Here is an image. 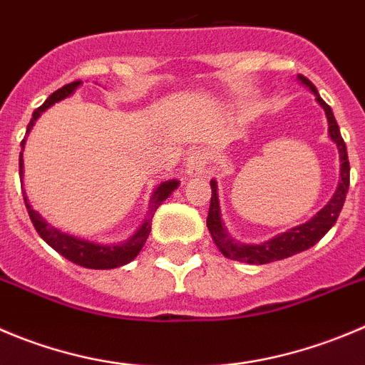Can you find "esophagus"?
<instances>
[{"label": "esophagus", "mask_w": 365, "mask_h": 365, "mask_svg": "<svg viewBox=\"0 0 365 365\" xmlns=\"http://www.w3.org/2000/svg\"><path fill=\"white\" fill-rule=\"evenodd\" d=\"M206 166H207V158L204 152H193L192 155L188 158L186 161V173L190 177H200L204 175L206 172Z\"/></svg>", "instance_id": "1"}]
</instances>
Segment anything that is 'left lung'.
<instances>
[{"instance_id":"8db88e82","label":"left lung","mask_w":365,"mask_h":365,"mask_svg":"<svg viewBox=\"0 0 365 365\" xmlns=\"http://www.w3.org/2000/svg\"><path fill=\"white\" fill-rule=\"evenodd\" d=\"M299 81L304 86L312 89V93L315 95V100L321 103L322 109L326 110V118H328L329 125V138L336 143L339 147V154H341V182H339V188H336L333 199L315 215L312 220H308L307 224H301L297 227L290 229V231L283 232L279 237L272 238L269 242H263L259 245H247L240 244L235 238L229 237L227 229L222 225L220 220V210H218V195H217V182L211 180V200H210V211H207L206 224L210 229L211 237H213L215 244L220 249L222 255L229 259H237V262H245L252 263V265H263V263L277 262V259L289 258V256L297 255V252H303L307 249L314 247L326 232L333 227V224L336 222L339 215H341L342 206H344L346 193L349 188V159H348V150H346V143L341 136V130H339V125H336L335 116L331 113V107L324 102V100L319 96L315 86L308 81L307 76L299 75Z\"/></svg>"}]
</instances>
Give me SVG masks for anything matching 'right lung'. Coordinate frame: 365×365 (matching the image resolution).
<instances>
[{"instance_id":"right-lung-1","label":"right lung","mask_w":365,"mask_h":365,"mask_svg":"<svg viewBox=\"0 0 365 365\" xmlns=\"http://www.w3.org/2000/svg\"><path fill=\"white\" fill-rule=\"evenodd\" d=\"M81 86V81L71 82V84H66L64 88L57 89L55 93H51L50 98L43 103L41 107H37L34 110V116L30 120L29 127H26V133H30V128L34 127L37 118L41 116V113L48 109V107L53 106L55 102H61L66 96L71 95L76 88ZM24 147V140L21 141V148ZM19 175L23 177V152L19 155ZM179 186L177 180H166V182H161L158 186V190L154 192V197H152V207L150 213H148V218L145 220V224L138 229V232H134L133 237L128 238L125 244L120 245H100L93 244V242L82 240V238H75L71 235H66V232H61L58 229L51 227L50 224H46V220L41 218V215L37 211L32 210V206L29 204L26 197H24V204H26V210H29L30 220H32L34 227L39 232V237L50 245L51 249L58 252V255L64 256L69 262L76 263V265L86 267V269H116V267L125 265V263L133 262L138 255H140L141 247L147 242L148 235H150L152 227V217H154L155 210L165 202L170 197V193ZM24 195V193H23Z\"/></svg>"}]
</instances>
